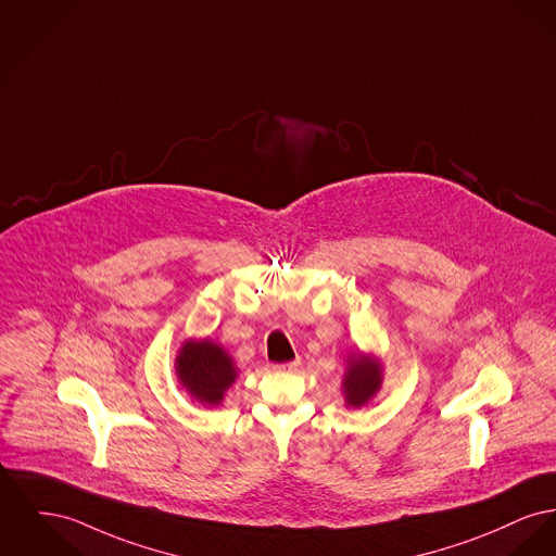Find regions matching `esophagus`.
Masks as SVG:
<instances>
[{
    "instance_id": "34e87169",
    "label": "esophagus",
    "mask_w": 556,
    "mask_h": 556,
    "mask_svg": "<svg viewBox=\"0 0 556 556\" xmlns=\"http://www.w3.org/2000/svg\"><path fill=\"white\" fill-rule=\"evenodd\" d=\"M300 367V359L288 361V363H279V365H275V369L277 371H295Z\"/></svg>"
}]
</instances>
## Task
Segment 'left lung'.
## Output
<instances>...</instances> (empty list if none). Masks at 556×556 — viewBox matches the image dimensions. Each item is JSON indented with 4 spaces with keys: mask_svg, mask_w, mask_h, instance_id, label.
<instances>
[{
    "mask_svg": "<svg viewBox=\"0 0 556 556\" xmlns=\"http://www.w3.org/2000/svg\"><path fill=\"white\" fill-rule=\"evenodd\" d=\"M380 382L382 378H380L378 361L357 355V359L351 361V367L344 376L346 403L353 407H361L374 396V392L380 389Z\"/></svg>",
    "mask_w": 556,
    "mask_h": 556,
    "instance_id": "1",
    "label": "left lung"
}]
</instances>
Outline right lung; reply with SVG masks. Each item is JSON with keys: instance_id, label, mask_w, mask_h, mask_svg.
<instances>
[{"instance_id": "obj_1", "label": "right lung", "mask_w": 556, "mask_h": 556, "mask_svg": "<svg viewBox=\"0 0 556 556\" xmlns=\"http://www.w3.org/2000/svg\"><path fill=\"white\" fill-rule=\"evenodd\" d=\"M176 371L187 391L201 403L216 405L237 378L229 355L214 342H187L176 361Z\"/></svg>"}]
</instances>
